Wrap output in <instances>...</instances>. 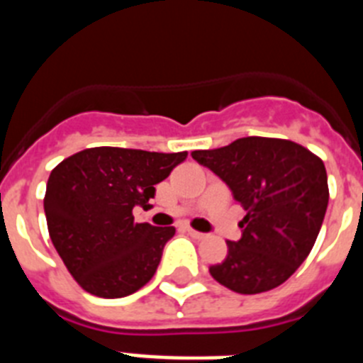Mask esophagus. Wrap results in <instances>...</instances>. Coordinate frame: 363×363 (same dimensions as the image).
Returning <instances> with one entry per match:
<instances>
[{"mask_svg":"<svg viewBox=\"0 0 363 363\" xmlns=\"http://www.w3.org/2000/svg\"><path fill=\"white\" fill-rule=\"evenodd\" d=\"M187 234H189V236H191V238H194V240H203L205 238L203 233H198V230L191 229V227H189V229H187Z\"/></svg>","mask_w":363,"mask_h":363,"instance_id":"34e87169","label":"esophagus"}]
</instances>
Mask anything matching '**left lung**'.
<instances>
[{"label": "left lung", "instance_id": "left-lung-1", "mask_svg": "<svg viewBox=\"0 0 363 363\" xmlns=\"http://www.w3.org/2000/svg\"><path fill=\"white\" fill-rule=\"evenodd\" d=\"M192 158L233 191L245 216L242 238L227 242L211 277L240 294L271 291L289 280L318 238L329 203L325 165L291 140L247 136Z\"/></svg>", "mask_w": 363, "mask_h": 363}]
</instances>
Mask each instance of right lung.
<instances>
[{"label":"right lung","instance_id":"obj_1","mask_svg":"<svg viewBox=\"0 0 363 363\" xmlns=\"http://www.w3.org/2000/svg\"><path fill=\"white\" fill-rule=\"evenodd\" d=\"M187 152L92 147L52 169L45 192L50 240L82 289L123 298L154 277L174 227L136 223V205L149 209L154 185Z\"/></svg>","mask_w":363,"mask_h":363}]
</instances>
